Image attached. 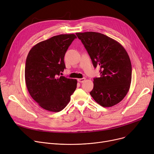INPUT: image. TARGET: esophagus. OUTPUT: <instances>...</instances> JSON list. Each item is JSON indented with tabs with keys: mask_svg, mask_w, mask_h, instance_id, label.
Returning <instances> with one entry per match:
<instances>
[{
	"mask_svg": "<svg viewBox=\"0 0 154 154\" xmlns=\"http://www.w3.org/2000/svg\"><path fill=\"white\" fill-rule=\"evenodd\" d=\"M85 78H82V79H77V81L79 82H80V83L84 82L85 81Z\"/></svg>",
	"mask_w": 154,
	"mask_h": 154,
	"instance_id": "obj_1",
	"label": "esophagus"
}]
</instances>
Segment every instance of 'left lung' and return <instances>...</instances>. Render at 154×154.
Listing matches in <instances>:
<instances>
[{"label": "left lung", "instance_id": "1", "mask_svg": "<svg viewBox=\"0 0 154 154\" xmlns=\"http://www.w3.org/2000/svg\"><path fill=\"white\" fill-rule=\"evenodd\" d=\"M76 35L94 67H100V77L94 79L91 95L102 107L115 106L125 97L131 84L132 66L127 51L116 40L99 32H79Z\"/></svg>", "mask_w": 154, "mask_h": 154}]
</instances>
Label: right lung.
Here are the masks:
<instances>
[{"mask_svg":"<svg viewBox=\"0 0 154 154\" xmlns=\"http://www.w3.org/2000/svg\"><path fill=\"white\" fill-rule=\"evenodd\" d=\"M75 38L73 34L55 35L37 44L28 54L25 68L27 90L45 110L61 111L76 89V79L59 77L66 69L65 54Z\"/></svg>","mask_w":154,"mask_h":154,"instance_id":"obj_1","label":"right lung"}]
</instances>
